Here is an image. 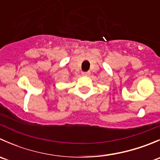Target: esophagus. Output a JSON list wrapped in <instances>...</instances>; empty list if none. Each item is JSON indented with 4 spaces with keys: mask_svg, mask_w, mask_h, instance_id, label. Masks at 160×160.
Returning <instances> with one entry per match:
<instances>
[{
    "mask_svg": "<svg viewBox=\"0 0 160 160\" xmlns=\"http://www.w3.org/2000/svg\"><path fill=\"white\" fill-rule=\"evenodd\" d=\"M90 74V72H89V71H88V72H82V75L85 76V77H86V76H89Z\"/></svg>",
    "mask_w": 160,
    "mask_h": 160,
    "instance_id": "34e87169",
    "label": "esophagus"
}]
</instances>
